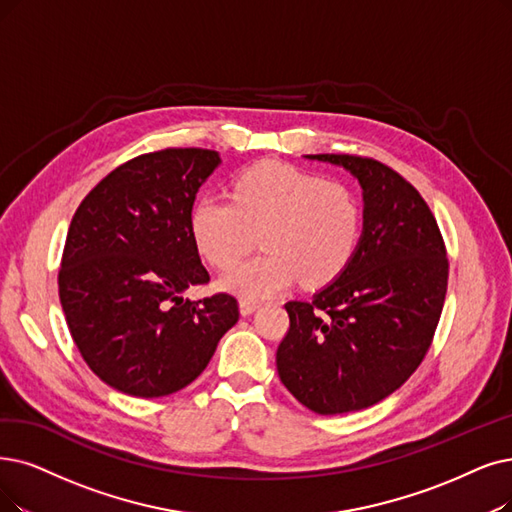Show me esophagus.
Wrapping results in <instances>:
<instances>
[{
	"mask_svg": "<svg viewBox=\"0 0 512 512\" xmlns=\"http://www.w3.org/2000/svg\"><path fill=\"white\" fill-rule=\"evenodd\" d=\"M260 306L258 300H252V298H241L239 300V309H241V315H252L256 309Z\"/></svg>",
	"mask_w": 512,
	"mask_h": 512,
	"instance_id": "esophagus-1",
	"label": "esophagus"
}]
</instances>
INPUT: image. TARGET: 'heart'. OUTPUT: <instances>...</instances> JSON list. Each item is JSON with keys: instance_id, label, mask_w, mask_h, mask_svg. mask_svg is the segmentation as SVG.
<instances>
[{"instance_id": "heart-1", "label": "heart", "mask_w": 512, "mask_h": 512, "mask_svg": "<svg viewBox=\"0 0 512 512\" xmlns=\"http://www.w3.org/2000/svg\"><path fill=\"white\" fill-rule=\"evenodd\" d=\"M189 224L197 250L216 269L233 267L260 235L264 252L222 277L227 290L260 300L300 277L319 288L349 267L361 239V203L342 182L262 161L233 180L231 197L201 195Z\"/></svg>"}]
</instances>
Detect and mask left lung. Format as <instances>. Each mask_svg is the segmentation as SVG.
I'll list each match as a JSON object with an SVG mask.
<instances>
[{
    "instance_id": "1",
    "label": "left lung",
    "mask_w": 512,
    "mask_h": 512,
    "mask_svg": "<svg viewBox=\"0 0 512 512\" xmlns=\"http://www.w3.org/2000/svg\"><path fill=\"white\" fill-rule=\"evenodd\" d=\"M357 176L363 235L334 283L285 302L290 330L277 349L285 388L311 412L376 405L410 378L443 311L449 260L428 203L399 172L359 155H306Z\"/></svg>"
}]
</instances>
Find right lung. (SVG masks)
<instances>
[{
  "label": "right lung",
  "mask_w": 512,
  "mask_h": 512,
  "mask_svg": "<svg viewBox=\"0 0 512 512\" xmlns=\"http://www.w3.org/2000/svg\"><path fill=\"white\" fill-rule=\"evenodd\" d=\"M216 151L168 147L121 163L75 210L58 269L69 332L90 370L119 393L153 399L191 384L239 319L237 298L206 285L191 235Z\"/></svg>",
  "instance_id": "obj_1"
}]
</instances>
